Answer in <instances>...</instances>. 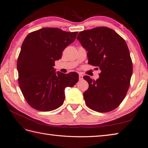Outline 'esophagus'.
I'll return each mask as SVG.
<instances>
[{"instance_id": "obj_1", "label": "esophagus", "mask_w": 148, "mask_h": 148, "mask_svg": "<svg viewBox=\"0 0 148 148\" xmlns=\"http://www.w3.org/2000/svg\"><path fill=\"white\" fill-rule=\"evenodd\" d=\"M83 79V75L81 73L79 74V80H82Z\"/></svg>"}]
</instances>
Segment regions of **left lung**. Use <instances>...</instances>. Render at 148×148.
Wrapping results in <instances>:
<instances>
[{"mask_svg":"<svg viewBox=\"0 0 148 148\" xmlns=\"http://www.w3.org/2000/svg\"><path fill=\"white\" fill-rule=\"evenodd\" d=\"M77 36L88 51V64L101 71L96 80L83 77L89 84L83 93L86 106L102 113L115 109L126 96L133 72L126 42L115 31L104 26L80 31Z\"/></svg>","mask_w":148,"mask_h":148,"instance_id":"left-lung-1","label":"left lung"}]
</instances>
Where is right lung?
<instances>
[{
  "label": "right lung",
  "mask_w": 148,
  "mask_h": 148,
  "mask_svg": "<svg viewBox=\"0 0 148 148\" xmlns=\"http://www.w3.org/2000/svg\"><path fill=\"white\" fill-rule=\"evenodd\" d=\"M77 33L44 28L25 38L17 60L18 79L25 100L33 109L43 112L57 109L65 100V88L78 82L77 73H56L53 67Z\"/></svg>",
  "instance_id": "right-lung-1"
}]
</instances>
